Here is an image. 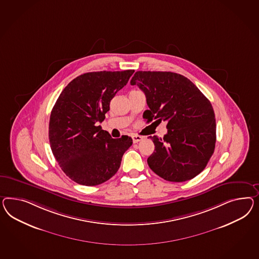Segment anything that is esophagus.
Wrapping results in <instances>:
<instances>
[{"instance_id": "34e87169", "label": "esophagus", "mask_w": 259, "mask_h": 259, "mask_svg": "<svg viewBox=\"0 0 259 259\" xmlns=\"http://www.w3.org/2000/svg\"><path fill=\"white\" fill-rule=\"evenodd\" d=\"M132 140H133L134 143H138V142H140V140H142V137H140L139 135H133Z\"/></svg>"}]
</instances>
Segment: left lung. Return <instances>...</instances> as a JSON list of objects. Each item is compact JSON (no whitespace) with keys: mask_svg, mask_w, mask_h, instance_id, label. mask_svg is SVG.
Wrapping results in <instances>:
<instances>
[{"mask_svg":"<svg viewBox=\"0 0 259 259\" xmlns=\"http://www.w3.org/2000/svg\"><path fill=\"white\" fill-rule=\"evenodd\" d=\"M130 83L146 96L143 119L167 121L163 139L150 137L154 144L150 168L169 182L194 178L215 150L216 119L209 100L187 77L170 71H137Z\"/></svg>","mask_w":259,"mask_h":259,"instance_id":"1","label":"left lung"}]
</instances>
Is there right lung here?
Wrapping results in <instances>:
<instances>
[{"instance_id":"obj_1","label":"right lung","mask_w":259,"mask_h":259,"mask_svg":"<svg viewBox=\"0 0 259 259\" xmlns=\"http://www.w3.org/2000/svg\"><path fill=\"white\" fill-rule=\"evenodd\" d=\"M134 71L81 74L64 89L54 105L49 122L51 149L65 175L77 184L91 187L109 180L132 145L130 137L112 139L98 124Z\"/></svg>"}]
</instances>
